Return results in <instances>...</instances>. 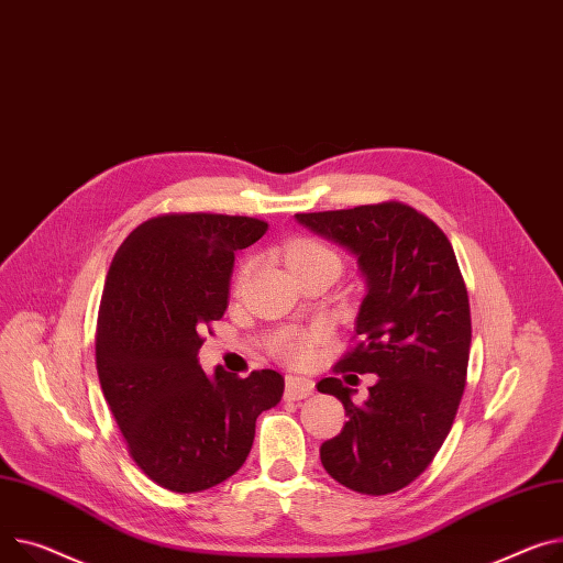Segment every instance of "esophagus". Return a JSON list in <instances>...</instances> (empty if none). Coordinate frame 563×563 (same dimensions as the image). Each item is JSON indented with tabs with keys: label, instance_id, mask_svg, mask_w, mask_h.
I'll use <instances>...</instances> for the list:
<instances>
[{
	"label": "esophagus",
	"instance_id": "34e87169",
	"mask_svg": "<svg viewBox=\"0 0 563 563\" xmlns=\"http://www.w3.org/2000/svg\"><path fill=\"white\" fill-rule=\"evenodd\" d=\"M314 391V383L308 378H294L289 376L285 383V398L287 400H303L308 396H312Z\"/></svg>",
	"mask_w": 563,
	"mask_h": 563
}]
</instances>
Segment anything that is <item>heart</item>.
<instances>
[{"label":"heart","mask_w":563,"mask_h":563,"mask_svg":"<svg viewBox=\"0 0 563 563\" xmlns=\"http://www.w3.org/2000/svg\"><path fill=\"white\" fill-rule=\"evenodd\" d=\"M287 265L289 269L296 267H303V265H314V262H334V265H340L336 262V255L321 242L312 240V238H298L294 242H289L287 246ZM319 332H303V334H283L280 342H278V353L291 362V364H303L310 353H312V344L317 340Z\"/></svg>","instance_id":"1"}]
</instances>
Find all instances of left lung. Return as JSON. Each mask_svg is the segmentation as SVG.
<instances>
[{
  "label": "left lung",
  "instance_id": "8db88e82",
  "mask_svg": "<svg viewBox=\"0 0 563 563\" xmlns=\"http://www.w3.org/2000/svg\"><path fill=\"white\" fill-rule=\"evenodd\" d=\"M296 221L357 260L366 287L357 346L334 368L378 376L360 405L340 378L317 385L349 417L323 441L321 464L357 494H394L434 460L466 387L471 308L455 251L434 221L398 201L301 212Z\"/></svg>",
  "mask_w": 563,
  "mask_h": 563
}]
</instances>
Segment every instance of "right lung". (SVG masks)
<instances>
[{
  "mask_svg": "<svg viewBox=\"0 0 563 563\" xmlns=\"http://www.w3.org/2000/svg\"><path fill=\"white\" fill-rule=\"evenodd\" d=\"M267 223L231 214H163L110 262L97 321V371L131 457L156 484L197 494L246 462L255 419L280 402L278 371L249 378L199 364L201 330L229 308L235 251Z\"/></svg>",
  "mask_w": 563,
  "mask_h": 563,
  "instance_id": "1",
  "label": "right lung"
}]
</instances>
